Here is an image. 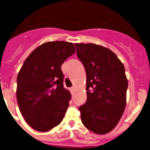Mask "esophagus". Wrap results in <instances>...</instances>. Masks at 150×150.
Here are the masks:
<instances>
[{
    "mask_svg": "<svg viewBox=\"0 0 150 150\" xmlns=\"http://www.w3.org/2000/svg\"><path fill=\"white\" fill-rule=\"evenodd\" d=\"M74 89H75V88H74V87H72V88H70V91H71V93H73V91H74Z\"/></svg>",
    "mask_w": 150,
    "mask_h": 150,
    "instance_id": "34e87169",
    "label": "esophagus"
}]
</instances>
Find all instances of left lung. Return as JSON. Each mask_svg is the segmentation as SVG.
<instances>
[{"mask_svg": "<svg viewBox=\"0 0 150 150\" xmlns=\"http://www.w3.org/2000/svg\"><path fill=\"white\" fill-rule=\"evenodd\" d=\"M75 45L86 73L87 99L78 108L81 121L95 134H107L118 123L125 110L128 88L125 67L105 47L94 43Z\"/></svg>", "mask_w": 150, "mask_h": 150, "instance_id": "1", "label": "left lung"}]
</instances>
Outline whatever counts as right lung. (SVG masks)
<instances>
[{"mask_svg":"<svg viewBox=\"0 0 150 150\" xmlns=\"http://www.w3.org/2000/svg\"><path fill=\"white\" fill-rule=\"evenodd\" d=\"M75 52L72 43L47 42L30 54L19 70L17 103L33 129L48 131L63 120L71 94L64 88L61 66Z\"/></svg>","mask_w":150,"mask_h":150,"instance_id":"add662e5","label":"right lung"}]
</instances>
